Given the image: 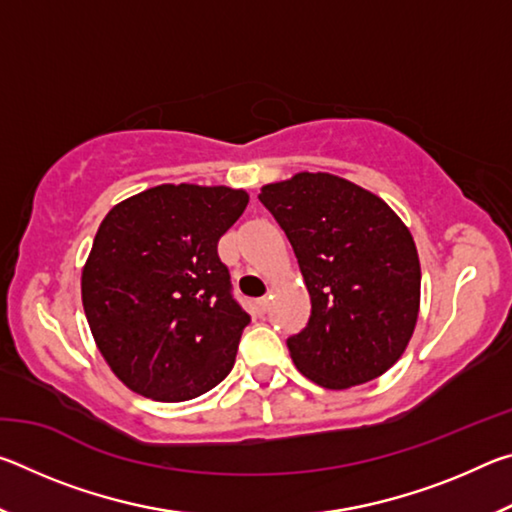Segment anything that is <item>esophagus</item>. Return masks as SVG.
Segmentation results:
<instances>
[{"mask_svg":"<svg viewBox=\"0 0 512 512\" xmlns=\"http://www.w3.org/2000/svg\"><path fill=\"white\" fill-rule=\"evenodd\" d=\"M255 309H257V314H266V311H268V298H259L255 302Z\"/></svg>","mask_w":512,"mask_h":512,"instance_id":"1","label":"esophagus"}]
</instances>
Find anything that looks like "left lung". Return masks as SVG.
<instances>
[{
  "label": "left lung",
  "mask_w": 512,
  "mask_h": 512,
  "mask_svg": "<svg viewBox=\"0 0 512 512\" xmlns=\"http://www.w3.org/2000/svg\"><path fill=\"white\" fill-rule=\"evenodd\" d=\"M259 201L287 235L311 298L307 327L287 339L296 368L332 391L384 375L420 311L409 228L379 196L332 173L264 185Z\"/></svg>",
  "instance_id": "left-lung-1"
}]
</instances>
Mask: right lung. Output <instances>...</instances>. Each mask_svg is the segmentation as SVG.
<instances>
[{
  "label": "right lung",
  "instance_id": "right-lung-1",
  "mask_svg": "<svg viewBox=\"0 0 512 512\" xmlns=\"http://www.w3.org/2000/svg\"><path fill=\"white\" fill-rule=\"evenodd\" d=\"M244 189L158 185L101 221L81 296L97 348L144 397L185 402L228 377L250 316L216 246L244 214Z\"/></svg>",
  "mask_w": 512,
  "mask_h": 512
}]
</instances>
